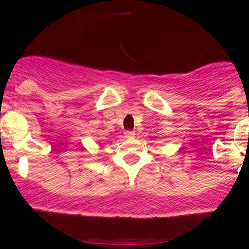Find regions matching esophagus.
I'll list each match as a JSON object with an SVG mask.
<instances>
[{
  "mask_svg": "<svg viewBox=\"0 0 249 249\" xmlns=\"http://www.w3.org/2000/svg\"><path fill=\"white\" fill-rule=\"evenodd\" d=\"M134 136H135V132H134V131H129V130H127V131L124 132V138L125 139H132Z\"/></svg>",
  "mask_w": 249,
  "mask_h": 249,
  "instance_id": "esophagus-1",
  "label": "esophagus"
}]
</instances>
